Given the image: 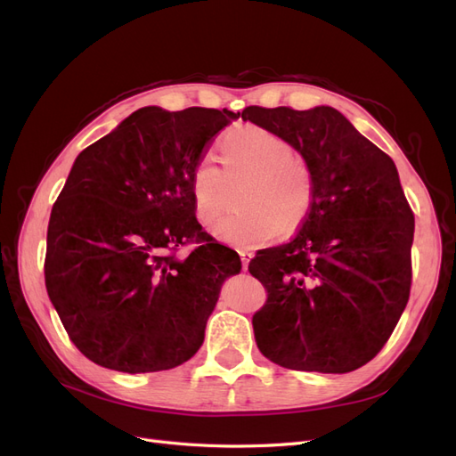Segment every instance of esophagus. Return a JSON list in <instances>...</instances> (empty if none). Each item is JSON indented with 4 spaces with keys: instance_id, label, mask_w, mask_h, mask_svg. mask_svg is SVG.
Masks as SVG:
<instances>
[{
    "instance_id": "34e87169",
    "label": "esophagus",
    "mask_w": 456,
    "mask_h": 456,
    "mask_svg": "<svg viewBox=\"0 0 456 456\" xmlns=\"http://www.w3.org/2000/svg\"><path fill=\"white\" fill-rule=\"evenodd\" d=\"M240 256H241V264H243V270L248 268V262L253 258V253H248V250H240Z\"/></svg>"
}]
</instances>
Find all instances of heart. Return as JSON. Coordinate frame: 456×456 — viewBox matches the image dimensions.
I'll return each mask as SVG.
<instances>
[{
  "label": "heart",
  "instance_id": "obj_1",
  "mask_svg": "<svg viewBox=\"0 0 456 456\" xmlns=\"http://www.w3.org/2000/svg\"><path fill=\"white\" fill-rule=\"evenodd\" d=\"M223 171L211 159H201L191 177L194 209L200 223L215 224L228 208L230 188L241 186L243 208L215 230L233 247H253L279 233H292L309 215L313 175L294 156L292 145L260 126H240L221 143Z\"/></svg>",
  "mask_w": 456,
  "mask_h": 456
}]
</instances>
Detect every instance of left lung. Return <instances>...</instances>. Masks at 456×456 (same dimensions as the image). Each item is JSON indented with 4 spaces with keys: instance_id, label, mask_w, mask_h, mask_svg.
<instances>
[{
    "instance_id": "left-lung-1",
    "label": "left lung",
    "mask_w": 456,
    "mask_h": 456,
    "mask_svg": "<svg viewBox=\"0 0 456 456\" xmlns=\"http://www.w3.org/2000/svg\"><path fill=\"white\" fill-rule=\"evenodd\" d=\"M241 118L289 141L313 175V203L296 238L248 264L268 290L253 317L260 353L300 371L368 364L411 289L415 216L395 162L328 105H250Z\"/></svg>"
}]
</instances>
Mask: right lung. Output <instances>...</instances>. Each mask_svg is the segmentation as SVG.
Wrapping results in <instances>:
<instances>
[{
  "mask_svg": "<svg viewBox=\"0 0 456 456\" xmlns=\"http://www.w3.org/2000/svg\"><path fill=\"white\" fill-rule=\"evenodd\" d=\"M240 113L137 109L77 156L53 206L45 285L69 339L124 373L175 368L206 338L240 255L201 230L191 177ZM196 237L184 261L167 250Z\"/></svg>",
  "mask_w": 456,
  "mask_h": 456,
  "instance_id": "1",
  "label": "right lung"
}]
</instances>
